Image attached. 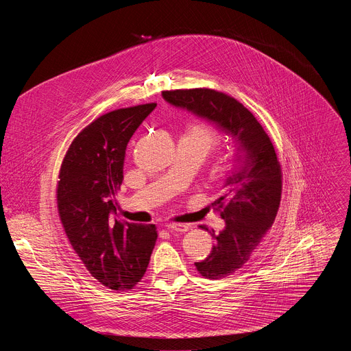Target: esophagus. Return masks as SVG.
<instances>
[{"mask_svg":"<svg viewBox=\"0 0 351 351\" xmlns=\"http://www.w3.org/2000/svg\"><path fill=\"white\" fill-rule=\"evenodd\" d=\"M165 226V229H168V230H171V232H180V233H184V232H187L189 230V226L187 225H184V223H165L164 225Z\"/></svg>","mask_w":351,"mask_h":351,"instance_id":"34e87169","label":"esophagus"}]
</instances>
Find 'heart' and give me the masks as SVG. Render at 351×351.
Instances as JSON below:
<instances>
[{
    "label": "heart",
    "instance_id": "obj_1",
    "mask_svg": "<svg viewBox=\"0 0 351 351\" xmlns=\"http://www.w3.org/2000/svg\"><path fill=\"white\" fill-rule=\"evenodd\" d=\"M187 134L191 136L194 140H197L199 144H202L204 147L207 154L210 152H213V149L217 148V145L219 144L218 133L215 132L214 128H211L210 125H206V123L193 125Z\"/></svg>",
    "mask_w": 351,
    "mask_h": 351
}]
</instances>
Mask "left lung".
Returning <instances> with one entry per match:
<instances>
[{"label": "left lung", "instance_id": "1", "mask_svg": "<svg viewBox=\"0 0 351 351\" xmlns=\"http://www.w3.org/2000/svg\"><path fill=\"white\" fill-rule=\"evenodd\" d=\"M162 97L169 104L215 123L245 154L214 203L225 229L215 233L199 226L211 233L215 243L210 256L194 265L207 279H222L250 260L272 226L282 195L280 164L260 122L236 98L204 87L167 90Z\"/></svg>", "mask_w": 351, "mask_h": 351}]
</instances>
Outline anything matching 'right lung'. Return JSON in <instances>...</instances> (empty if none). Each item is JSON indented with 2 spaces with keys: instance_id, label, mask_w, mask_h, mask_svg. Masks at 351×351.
I'll return each instance as SVG.
<instances>
[{
  "instance_id": "right-lung-1",
  "label": "right lung",
  "mask_w": 351,
  "mask_h": 351,
  "mask_svg": "<svg viewBox=\"0 0 351 351\" xmlns=\"http://www.w3.org/2000/svg\"><path fill=\"white\" fill-rule=\"evenodd\" d=\"M156 103L121 108L87 125L64 157L57 184L61 223L75 253L99 283L115 291L143 278L158 233L156 225L117 218L126 147Z\"/></svg>"
}]
</instances>
